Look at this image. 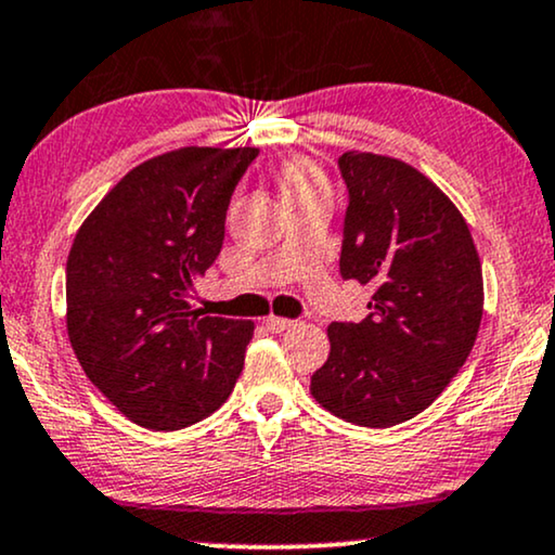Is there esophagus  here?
Returning <instances> with one entry per match:
<instances>
[{
	"mask_svg": "<svg viewBox=\"0 0 555 555\" xmlns=\"http://www.w3.org/2000/svg\"><path fill=\"white\" fill-rule=\"evenodd\" d=\"M295 320H289V318H276V315H269L266 318V328H269L271 333H284V331H289V328H295Z\"/></svg>",
	"mask_w": 555,
	"mask_h": 555,
	"instance_id": "1",
	"label": "esophagus"
}]
</instances>
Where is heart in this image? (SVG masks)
I'll return each instance as SVG.
<instances>
[{"label": "heart", "mask_w": 555, "mask_h": 555, "mask_svg": "<svg viewBox=\"0 0 555 555\" xmlns=\"http://www.w3.org/2000/svg\"><path fill=\"white\" fill-rule=\"evenodd\" d=\"M284 193H297L305 189H323V178H320V170L310 159H295L284 168L282 176Z\"/></svg>", "instance_id": "b5f03b06"}]
</instances>
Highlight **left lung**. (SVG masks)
I'll return each instance as SVG.
<instances>
[{
  "mask_svg": "<svg viewBox=\"0 0 555 555\" xmlns=\"http://www.w3.org/2000/svg\"><path fill=\"white\" fill-rule=\"evenodd\" d=\"M338 269L375 289L362 323H331L310 392L344 422L385 429L429 409L476 344L483 273L463 214L400 159L344 152Z\"/></svg>",
  "mask_w": 555,
  "mask_h": 555,
  "instance_id": "8db88e82",
  "label": "left lung"
}]
</instances>
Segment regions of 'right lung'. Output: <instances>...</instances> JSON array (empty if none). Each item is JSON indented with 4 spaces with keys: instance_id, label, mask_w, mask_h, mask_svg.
Masks as SVG:
<instances>
[{
    "instance_id": "1",
    "label": "right lung",
    "mask_w": 555,
    "mask_h": 555,
    "mask_svg": "<svg viewBox=\"0 0 555 555\" xmlns=\"http://www.w3.org/2000/svg\"><path fill=\"white\" fill-rule=\"evenodd\" d=\"M256 146H183L133 168L79 227L66 260V331L90 383L131 418L176 431L230 398L250 320L193 310L232 193Z\"/></svg>"
}]
</instances>
